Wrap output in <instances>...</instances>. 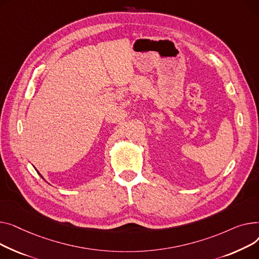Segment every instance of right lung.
I'll use <instances>...</instances> for the list:
<instances>
[{
  "mask_svg": "<svg viewBox=\"0 0 259 259\" xmlns=\"http://www.w3.org/2000/svg\"><path fill=\"white\" fill-rule=\"evenodd\" d=\"M35 170H36V169H35ZM36 171H37V170H36ZM37 174H38V175H39V176H40V177H41V178H42V176H41V175H40V174H39V172H38V171H37ZM42 179H44V178H42ZM44 180H45V179H44Z\"/></svg>",
  "mask_w": 259,
  "mask_h": 259,
  "instance_id": "1",
  "label": "right lung"
}]
</instances>
